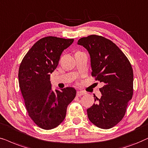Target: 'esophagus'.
<instances>
[{"label":"esophagus","instance_id":"obj_1","mask_svg":"<svg viewBox=\"0 0 148 148\" xmlns=\"http://www.w3.org/2000/svg\"><path fill=\"white\" fill-rule=\"evenodd\" d=\"M85 93L83 92V91H78L77 92H76V96L80 97L81 96H83V95H85Z\"/></svg>","mask_w":148,"mask_h":148}]
</instances>
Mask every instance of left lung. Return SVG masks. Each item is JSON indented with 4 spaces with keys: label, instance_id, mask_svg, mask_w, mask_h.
<instances>
[{
    "label": "left lung",
    "instance_id": "8db88e82",
    "mask_svg": "<svg viewBox=\"0 0 148 148\" xmlns=\"http://www.w3.org/2000/svg\"><path fill=\"white\" fill-rule=\"evenodd\" d=\"M91 57V76L104 85L102 96L87 110L91 123L98 128L109 129L126 114L133 95V70L124 53L108 39L98 35L82 37L78 41Z\"/></svg>",
    "mask_w": 148,
    "mask_h": 148
}]
</instances>
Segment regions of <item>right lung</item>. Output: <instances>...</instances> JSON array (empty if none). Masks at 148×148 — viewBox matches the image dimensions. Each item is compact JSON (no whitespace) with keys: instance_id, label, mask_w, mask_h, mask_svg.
Here are the masks:
<instances>
[{"instance_id":"right-lung-1","label":"right lung","mask_w":148,"mask_h":148,"mask_svg":"<svg viewBox=\"0 0 148 148\" xmlns=\"http://www.w3.org/2000/svg\"><path fill=\"white\" fill-rule=\"evenodd\" d=\"M73 42L74 39L43 37L33 45L20 65L19 87L28 115L45 130L55 128L64 120L68 105L76 96L72 87L54 92L50 81L61 53Z\"/></svg>"}]
</instances>
